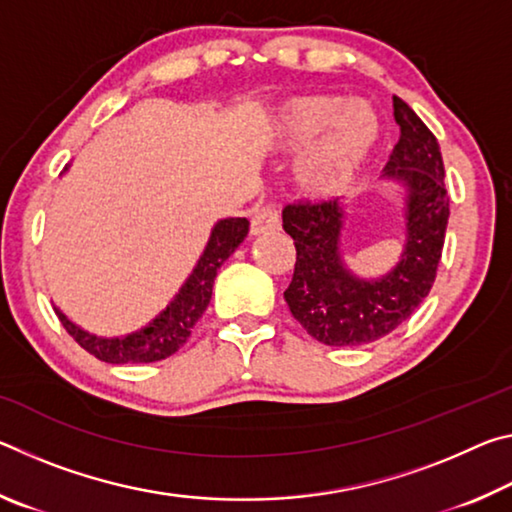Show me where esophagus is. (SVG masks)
<instances>
[{
	"mask_svg": "<svg viewBox=\"0 0 512 512\" xmlns=\"http://www.w3.org/2000/svg\"><path fill=\"white\" fill-rule=\"evenodd\" d=\"M280 230V210L275 205H266L253 216L250 223V235H268V232Z\"/></svg>",
	"mask_w": 512,
	"mask_h": 512,
	"instance_id": "34e87169",
	"label": "esophagus"
}]
</instances>
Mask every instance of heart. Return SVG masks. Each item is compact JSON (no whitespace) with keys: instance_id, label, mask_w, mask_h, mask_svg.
I'll list each match as a JSON object with an SVG mask.
<instances>
[{"instance_id":"heart-1","label":"heart","mask_w":512,"mask_h":512,"mask_svg":"<svg viewBox=\"0 0 512 512\" xmlns=\"http://www.w3.org/2000/svg\"><path fill=\"white\" fill-rule=\"evenodd\" d=\"M271 133L284 151H300L296 185L311 198L341 196L352 185L381 137L377 110L366 101L314 92L284 101Z\"/></svg>"}]
</instances>
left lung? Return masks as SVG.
Listing matches in <instances>:
<instances>
[{"instance_id": "left-lung-1", "label": "left lung", "mask_w": 512, "mask_h": 512, "mask_svg": "<svg viewBox=\"0 0 512 512\" xmlns=\"http://www.w3.org/2000/svg\"><path fill=\"white\" fill-rule=\"evenodd\" d=\"M393 115L400 142L384 178L404 187L406 244L391 271L366 280L345 266L339 201L293 203L282 210V228L296 244L284 300L307 334L336 348L372 343L402 325L429 296L443 255L449 196L438 140L400 97H393Z\"/></svg>"}]
</instances>
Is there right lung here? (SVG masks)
<instances>
[{
    "mask_svg": "<svg viewBox=\"0 0 512 512\" xmlns=\"http://www.w3.org/2000/svg\"><path fill=\"white\" fill-rule=\"evenodd\" d=\"M69 169V164L65 171ZM248 219H221L212 228L201 259L189 273L180 291L173 300L155 316L149 325L126 336H97L85 332L83 327L74 325L58 307L56 316L67 329L69 336L81 345L83 350L94 354L99 361L106 363H153L171 357L173 352L183 348L189 334H192L198 318L210 305L214 277L221 264L235 253L237 246L248 235Z\"/></svg>",
    "mask_w": 512,
    "mask_h": 512,
    "instance_id": "add662e5",
    "label": "right lung"
}]
</instances>
